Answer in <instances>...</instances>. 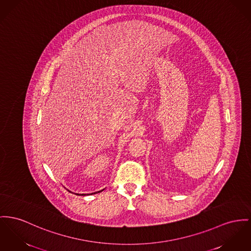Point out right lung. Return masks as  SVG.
I'll return each instance as SVG.
<instances>
[{
    "label": "right lung",
    "instance_id": "add662e5",
    "mask_svg": "<svg viewBox=\"0 0 251 251\" xmlns=\"http://www.w3.org/2000/svg\"><path fill=\"white\" fill-rule=\"evenodd\" d=\"M102 190H103V189H101V190H100V191H97V192H100V191H102ZM97 192H94V193H91V194H89V195H92V194H95V193H97ZM75 194H76V195H80V194H78V193H75ZM81 195H86V194H81ZM87 195H88V194H87Z\"/></svg>",
    "mask_w": 251,
    "mask_h": 251
}]
</instances>
